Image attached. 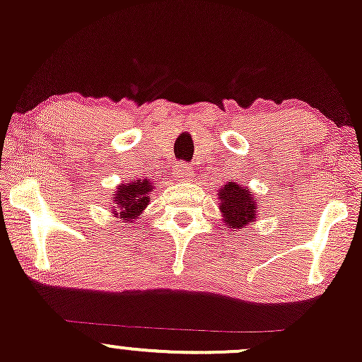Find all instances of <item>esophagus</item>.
<instances>
[{"label":"esophagus","mask_w":362,"mask_h":362,"mask_svg":"<svg viewBox=\"0 0 362 362\" xmlns=\"http://www.w3.org/2000/svg\"><path fill=\"white\" fill-rule=\"evenodd\" d=\"M175 177L178 178V180H191L194 177V171L189 165H185V163H178L177 166H175Z\"/></svg>","instance_id":"34e87169"}]
</instances>
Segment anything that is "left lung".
I'll return each instance as SVG.
<instances>
[{"mask_svg":"<svg viewBox=\"0 0 362 362\" xmlns=\"http://www.w3.org/2000/svg\"><path fill=\"white\" fill-rule=\"evenodd\" d=\"M220 196V211L223 213V218L229 223L232 229H239L245 226H248V222L255 218V199L257 197H251L248 189L239 187L238 184H232L222 189L218 192Z\"/></svg>","mask_w":362,"mask_h":362,"instance_id":"1","label":"left lung"}]
</instances>
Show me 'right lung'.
I'll return each mask as SVG.
<instances>
[{
    "label": "right lung",
    "mask_w": 362,
    "mask_h": 362,
    "mask_svg": "<svg viewBox=\"0 0 362 362\" xmlns=\"http://www.w3.org/2000/svg\"><path fill=\"white\" fill-rule=\"evenodd\" d=\"M152 191L151 184L147 180L132 182V184L119 185L116 194V210L119 211L121 218L132 222L135 216L142 213L146 204L149 203V192ZM116 211V215H117Z\"/></svg>",
    "instance_id": "1"
}]
</instances>
